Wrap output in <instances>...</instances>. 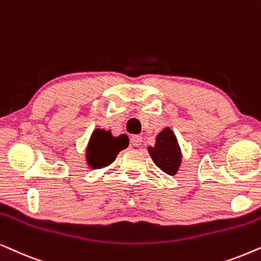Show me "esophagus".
Masks as SVG:
<instances>
[{
  "instance_id": "obj_1",
  "label": "esophagus",
  "mask_w": 261,
  "mask_h": 261,
  "mask_svg": "<svg viewBox=\"0 0 261 261\" xmlns=\"http://www.w3.org/2000/svg\"><path fill=\"white\" fill-rule=\"evenodd\" d=\"M130 142L134 147H140V145L142 144V142H143V138H142V136H138V135H135V136L131 137Z\"/></svg>"
}]
</instances>
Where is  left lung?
<instances>
[{
    "mask_svg": "<svg viewBox=\"0 0 261 261\" xmlns=\"http://www.w3.org/2000/svg\"><path fill=\"white\" fill-rule=\"evenodd\" d=\"M152 161L166 174L175 175L181 165V149L171 127H166L156 136L154 147H148Z\"/></svg>",
    "mask_w": 261,
    "mask_h": 261,
    "instance_id": "obj_1",
    "label": "left lung"
}]
</instances>
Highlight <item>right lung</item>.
Returning a JSON list of instances; mask_svg holds the SVG:
<instances>
[{
  "instance_id": "right-lung-1",
  "label": "right lung",
  "mask_w": 261,
  "mask_h": 261,
  "mask_svg": "<svg viewBox=\"0 0 261 261\" xmlns=\"http://www.w3.org/2000/svg\"><path fill=\"white\" fill-rule=\"evenodd\" d=\"M127 147L123 137H111L107 131L96 128L87 145L86 160L90 168L100 169L116 160L118 152Z\"/></svg>"
}]
</instances>
